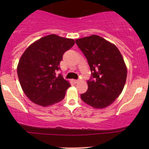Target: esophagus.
<instances>
[{
  "instance_id": "1",
  "label": "esophagus",
  "mask_w": 149,
  "mask_h": 149,
  "mask_svg": "<svg viewBox=\"0 0 149 149\" xmlns=\"http://www.w3.org/2000/svg\"><path fill=\"white\" fill-rule=\"evenodd\" d=\"M73 81L75 83H78L79 82V80H73Z\"/></svg>"
}]
</instances>
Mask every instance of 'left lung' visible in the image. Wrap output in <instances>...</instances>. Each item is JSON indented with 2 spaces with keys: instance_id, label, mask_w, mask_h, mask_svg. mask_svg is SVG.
Listing matches in <instances>:
<instances>
[{
  "instance_id": "1",
  "label": "left lung",
  "mask_w": 149,
  "mask_h": 149,
  "mask_svg": "<svg viewBox=\"0 0 149 149\" xmlns=\"http://www.w3.org/2000/svg\"><path fill=\"white\" fill-rule=\"evenodd\" d=\"M85 54L94 80H88L82 100L95 109H104L122 92L127 78V66L118 47L97 35L76 39Z\"/></svg>"
}]
</instances>
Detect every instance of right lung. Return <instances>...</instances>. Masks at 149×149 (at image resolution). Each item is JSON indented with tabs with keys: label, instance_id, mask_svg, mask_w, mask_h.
<instances>
[{
	"label": "right lung",
	"instance_id": "1",
	"mask_svg": "<svg viewBox=\"0 0 149 149\" xmlns=\"http://www.w3.org/2000/svg\"><path fill=\"white\" fill-rule=\"evenodd\" d=\"M75 44L73 39L50 34L26 49L17 65V75L26 96L37 105L48 107L64 98L69 81L56 76L64 53Z\"/></svg>",
	"mask_w": 149,
	"mask_h": 149
}]
</instances>
